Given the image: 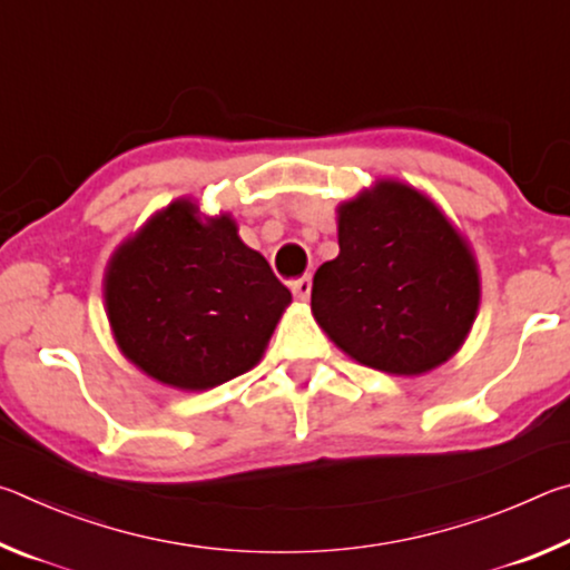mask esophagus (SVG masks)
I'll return each instance as SVG.
<instances>
[{
    "label": "esophagus",
    "mask_w": 570,
    "mask_h": 570,
    "mask_svg": "<svg viewBox=\"0 0 570 570\" xmlns=\"http://www.w3.org/2000/svg\"><path fill=\"white\" fill-rule=\"evenodd\" d=\"M292 292H294V296L298 298V302H306L308 298V294H312V276H302V278H294L292 284Z\"/></svg>",
    "instance_id": "obj_1"
}]
</instances>
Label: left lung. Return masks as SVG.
I'll use <instances>...</instances> for the list:
<instances>
[{"instance_id": "obj_1", "label": "left lung", "mask_w": 570, "mask_h": 570, "mask_svg": "<svg viewBox=\"0 0 570 570\" xmlns=\"http://www.w3.org/2000/svg\"><path fill=\"white\" fill-rule=\"evenodd\" d=\"M478 302L475 256L420 190L380 180L340 206V256L314 274L312 312L352 360L404 377L435 370Z\"/></svg>"}]
</instances>
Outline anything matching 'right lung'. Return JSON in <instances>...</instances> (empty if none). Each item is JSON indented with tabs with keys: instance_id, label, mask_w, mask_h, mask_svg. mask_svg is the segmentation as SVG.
Wrapping results in <instances>:
<instances>
[{
	"instance_id": "add662e5",
	"label": "right lung",
	"mask_w": 570,
	"mask_h": 570,
	"mask_svg": "<svg viewBox=\"0 0 570 570\" xmlns=\"http://www.w3.org/2000/svg\"><path fill=\"white\" fill-rule=\"evenodd\" d=\"M292 302L230 216L176 200L115 250L105 306L115 342L148 377L200 392L256 366Z\"/></svg>"
}]
</instances>
